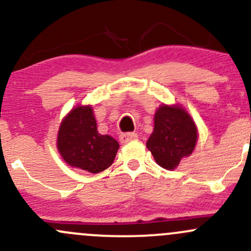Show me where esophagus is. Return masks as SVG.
<instances>
[{"instance_id": "34e87169", "label": "esophagus", "mask_w": 251, "mask_h": 251, "mask_svg": "<svg viewBox=\"0 0 251 251\" xmlns=\"http://www.w3.org/2000/svg\"><path fill=\"white\" fill-rule=\"evenodd\" d=\"M136 138H137V135H136L135 132L121 133V135L119 136V140H120V143L121 144L127 143V142H130V141H132V140H136Z\"/></svg>"}]
</instances>
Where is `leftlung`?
Wrapping results in <instances>:
<instances>
[{
  "instance_id": "8db88e82",
  "label": "left lung",
  "mask_w": 251,
  "mask_h": 251,
  "mask_svg": "<svg viewBox=\"0 0 251 251\" xmlns=\"http://www.w3.org/2000/svg\"><path fill=\"white\" fill-rule=\"evenodd\" d=\"M198 141L193 118L181 104H161L154 114V128L147 141L154 160L166 170H175L191 155Z\"/></svg>"
}]
</instances>
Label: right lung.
Returning a JSON list of instances; mask_svg holds the SVG:
<instances>
[{
	"label": "right lung",
	"instance_id": "right-lung-1",
	"mask_svg": "<svg viewBox=\"0 0 251 251\" xmlns=\"http://www.w3.org/2000/svg\"><path fill=\"white\" fill-rule=\"evenodd\" d=\"M57 149L72 168L98 174L113 164L119 143L111 136L98 132L92 105H77L60 123Z\"/></svg>",
	"mask_w": 251,
	"mask_h": 251
}]
</instances>
